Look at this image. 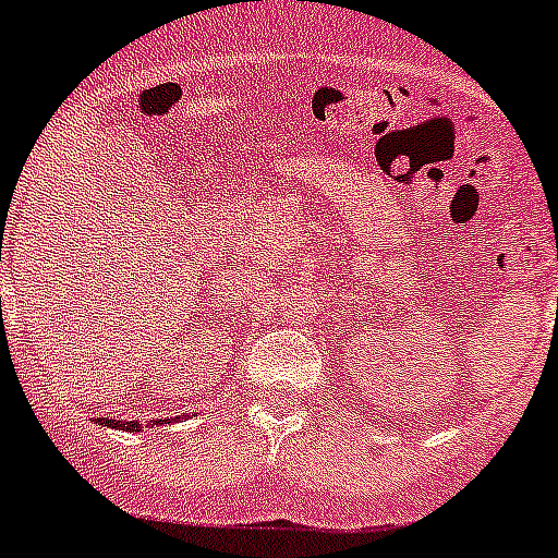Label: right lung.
I'll use <instances>...</instances> for the list:
<instances>
[{
	"label": "right lung",
	"instance_id": "add662e5",
	"mask_svg": "<svg viewBox=\"0 0 558 558\" xmlns=\"http://www.w3.org/2000/svg\"><path fill=\"white\" fill-rule=\"evenodd\" d=\"M170 421H181V415L175 418H156V424H170ZM96 424L109 426V429H123V432H143V426H154V424H143V421H121V418H96Z\"/></svg>",
	"mask_w": 558,
	"mask_h": 558
}]
</instances>
